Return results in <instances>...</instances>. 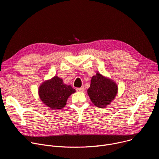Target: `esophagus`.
I'll return each mask as SVG.
<instances>
[{"instance_id": "34e87169", "label": "esophagus", "mask_w": 159, "mask_h": 159, "mask_svg": "<svg viewBox=\"0 0 159 159\" xmlns=\"http://www.w3.org/2000/svg\"><path fill=\"white\" fill-rule=\"evenodd\" d=\"M84 89H85V88L84 87H81L80 88H77L76 90L77 92H83V91H84Z\"/></svg>"}]
</instances>
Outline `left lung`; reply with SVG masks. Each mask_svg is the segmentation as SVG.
Wrapping results in <instances>:
<instances>
[{
	"instance_id": "8db88e82",
	"label": "left lung",
	"mask_w": 159,
	"mask_h": 159,
	"mask_svg": "<svg viewBox=\"0 0 159 159\" xmlns=\"http://www.w3.org/2000/svg\"><path fill=\"white\" fill-rule=\"evenodd\" d=\"M118 91V85L114 80L97 72L91 79L87 94L96 106L103 108L115 99Z\"/></svg>"
}]
</instances>
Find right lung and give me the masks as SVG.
Masks as SVG:
<instances>
[{
	"instance_id": "right-lung-1",
	"label": "right lung",
	"mask_w": 159,
	"mask_h": 159,
	"mask_svg": "<svg viewBox=\"0 0 159 159\" xmlns=\"http://www.w3.org/2000/svg\"><path fill=\"white\" fill-rule=\"evenodd\" d=\"M75 93L71 85L63 83V79L55 75L44 81L39 87L38 94L41 101L52 109H62L69 96Z\"/></svg>"
}]
</instances>
